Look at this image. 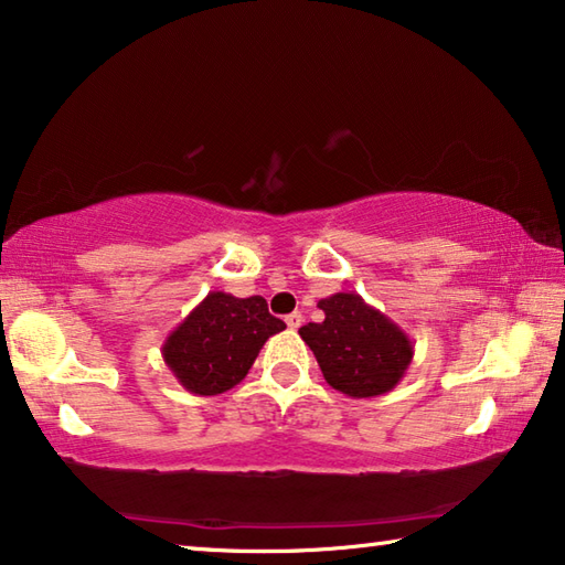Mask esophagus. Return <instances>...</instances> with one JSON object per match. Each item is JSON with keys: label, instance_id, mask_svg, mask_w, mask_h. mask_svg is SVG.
<instances>
[{"label": "esophagus", "instance_id": "esophagus-1", "mask_svg": "<svg viewBox=\"0 0 565 565\" xmlns=\"http://www.w3.org/2000/svg\"><path fill=\"white\" fill-rule=\"evenodd\" d=\"M284 321H286V327H289V329H299L301 323H303V313H301V311H294V313H289V317H286Z\"/></svg>", "mask_w": 565, "mask_h": 565}]
</instances>
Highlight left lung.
<instances>
[{
	"label": "left lung",
	"instance_id": "1",
	"mask_svg": "<svg viewBox=\"0 0 565 565\" xmlns=\"http://www.w3.org/2000/svg\"><path fill=\"white\" fill-rule=\"evenodd\" d=\"M319 309L323 321L306 323L299 333L327 384L351 398H374L396 388L414 361L408 333L356 291L331 294Z\"/></svg>",
	"mask_w": 565,
	"mask_h": 565
}]
</instances>
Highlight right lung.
Here are the masks:
<instances>
[{
  "mask_svg": "<svg viewBox=\"0 0 565 565\" xmlns=\"http://www.w3.org/2000/svg\"><path fill=\"white\" fill-rule=\"evenodd\" d=\"M284 329L264 296L209 291L161 343V356L189 394L218 396L244 381L266 339Z\"/></svg>",
  "mask_w": 565,
  "mask_h": 565,
  "instance_id": "obj_1",
  "label": "right lung"
}]
</instances>
